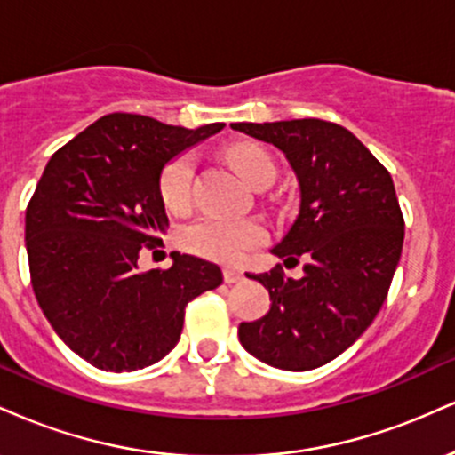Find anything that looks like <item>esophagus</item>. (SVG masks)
I'll use <instances>...</instances> for the list:
<instances>
[{"label": "esophagus", "instance_id": "34e87169", "mask_svg": "<svg viewBox=\"0 0 455 455\" xmlns=\"http://www.w3.org/2000/svg\"><path fill=\"white\" fill-rule=\"evenodd\" d=\"M242 280H243L242 269H235V267L224 269V282H227V284H235V282H242Z\"/></svg>", "mask_w": 455, "mask_h": 455}]
</instances>
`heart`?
Wrapping results in <instances>:
<instances>
[{
  "mask_svg": "<svg viewBox=\"0 0 455 455\" xmlns=\"http://www.w3.org/2000/svg\"><path fill=\"white\" fill-rule=\"evenodd\" d=\"M228 160L250 186L257 188L263 180L275 177L271 156L257 145H235L228 149ZM195 158L181 154L169 162L160 173V196L171 212L181 213L190 207ZM267 231L257 220H224L201 218L181 228L180 243L188 252L220 263H239L252 248L265 242Z\"/></svg>",
  "mask_w": 455,
  "mask_h": 455,
  "instance_id": "obj_1",
  "label": "heart"
}]
</instances>
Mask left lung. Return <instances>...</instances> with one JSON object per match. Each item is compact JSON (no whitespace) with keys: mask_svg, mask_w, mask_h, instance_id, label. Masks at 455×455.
<instances>
[{"mask_svg":"<svg viewBox=\"0 0 455 455\" xmlns=\"http://www.w3.org/2000/svg\"><path fill=\"white\" fill-rule=\"evenodd\" d=\"M275 145L299 181V213L271 248L284 265L306 260L299 280L282 265L248 275L269 291L263 318L239 325V342L274 368L325 365L370 327L385 304L404 242V218L389 171L338 124L291 119L231 124Z\"/></svg>","mask_w":455,"mask_h":455,"instance_id":"left-lung-1","label":"left lung"}]
</instances>
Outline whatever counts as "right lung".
I'll use <instances>...</instances> for the list:
<instances>
[{"label": "right lung", "instance_id": "add662e5", "mask_svg": "<svg viewBox=\"0 0 455 455\" xmlns=\"http://www.w3.org/2000/svg\"><path fill=\"white\" fill-rule=\"evenodd\" d=\"M222 128L111 113L51 156L25 212L31 286L57 336L96 368L160 362L180 342L186 306L222 284L218 265L190 254L171 252L169 269L137 265L169 224L164 164Z\"/></svg>", "mask_w": 455, "mask_h": 455}]
</instances>
